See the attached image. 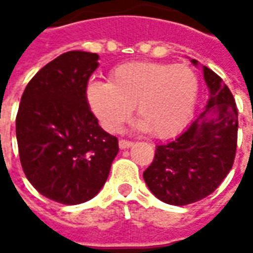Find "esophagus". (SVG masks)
<instances>
[{
    "label": "esophagus",
    "mask_w": 253,
    "mask_h": 253,
    "mask_svg": "<svg viewBox=\"0 0 253 253\" xmlns=\"http://www.w3.org/2000/svg\"><path fill=\"white\" fill-rule=\"evenodd\" d=\"M130 146H132L131 141H127V139H121L119 141V148L121 149H128Z\"/></svg>",
    "instance_id": "obj_1"
}]
</instances>
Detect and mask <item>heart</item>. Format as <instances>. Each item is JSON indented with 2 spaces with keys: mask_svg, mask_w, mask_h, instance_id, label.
<instances>
[{
  "mask_svg": "<svg viewBox=\"0 0 253 253\" xmlns=\"http://www.w3.org/2000/svg\"><path fill=\"white\" fill-rule=\"evenodd\" d=\"M198 92L199 78L187 65L130 62L112 69L110 83L90 81L86 101L108 132L119 131L135 107L139 128L168 138L191 121Z\"/></svg>",
  "mask_w": 253,
  "mask_h": 253,
  "instance_id": "obj_1",
  "label": "heart"
}]
</instances>
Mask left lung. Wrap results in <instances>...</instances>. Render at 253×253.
Wrapping results in <instances>:
<instances>
[{
	"label": "left lung",
	"mask_w": 253,
	"mask_h": 253,
	"mask_svg": "<svg viewBox=\"0 0 253 253\" xmlns=\"http://www.w3.org/2000/svg\"><path fill=\"white\" fill-rule=\"evenodd\" d=\"M191 62L198 65V61ZM210 90L205 110L169 142L157 145L143 180L160 201L184 206L210 195L232 169L237 148L239 112L222 78L203 66Z\"/></svg>",
	"instance_id": "obj_1"
}]
</instances>
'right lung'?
Instances as JSON below:
<instances>
[{
	"instance_id": "obj_1",
	"label": "right lung",
	"mask_w": 253,
	"mask_h": 253,
	"mask_svg": "<svg viewBox=\"0 0 253 253\" xmlns=\"http://www.w3.org/2000/svg\"><path fill=\"white\" fill-rule=\"evenodd\" d=\"M99 55L67 51L42 67L21 96L16 137L21 167L51 201L78 205L99 194L119 152L86 101Z\"/></svg>"
}]
</instances>
